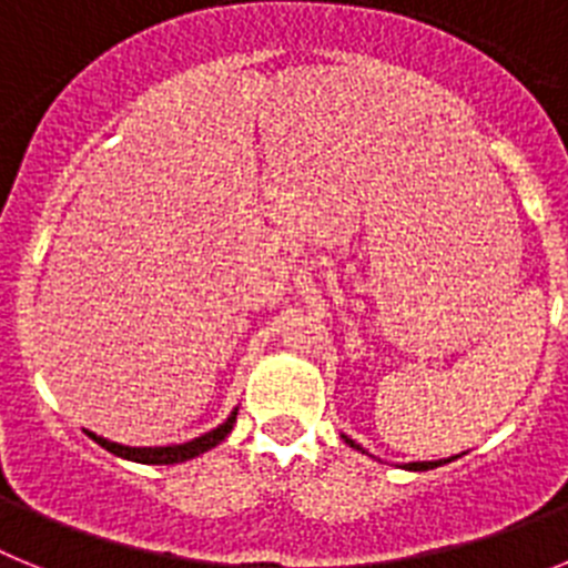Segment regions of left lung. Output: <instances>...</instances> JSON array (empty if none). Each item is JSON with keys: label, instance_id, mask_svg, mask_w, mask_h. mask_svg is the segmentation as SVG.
<instances>
[{"label": "left lung", "instance_id": "1", "mask_svg": "<svg viewBox=\"0 0 568 568\" xmlns=\"http://www.w3.org/2000/svg\"><path fill=\"white\" fill-rule=\"evenodd\" d=\"M344 440H346V444H349V446H353V449H361V446L355 444L353 438H346V435H344ZM361 453H364V449H361ZM440 464H449V458H446V460H418V464H406V469L426 471V469H435V466H440Z\"/></svg>", "mask_w": 568, "mask_h": 568}]
</instances>
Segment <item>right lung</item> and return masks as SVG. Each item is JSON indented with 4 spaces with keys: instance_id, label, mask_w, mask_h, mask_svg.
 <instances>
[{
    "instance_id": "1",
    "label": "right lung",
    "mask_w": 568,
    "mask_h": 568,
    "mask_svg": "<svg viewBox=\"0 0 568 568\" xmlns=\"http://www.w3.org/2000/svg\"><path fill=\"white\" fill-rule=\"evenodd\" d=\"M235 415H239V409H233V413H230V418L224 420V424L215 426V429H210V433L199 435V438L187 440V444H175V446H122V444H113V440L102 438V435H97V433H88V438H93L99 446H104L108 453L119 455V458H124V460H135V464H159V466L184 464V460L195 458V455L207 453V449H213V446L222 444V440L233 433Z\"/></svg>"
}]
</instances>
